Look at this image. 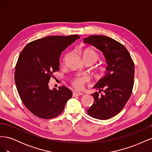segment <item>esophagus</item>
Here are the masks:
<instances>
[{"instance_id": "obj_1", "label": "esophagus", "mask_w": 152, "mask_h": 152, "mask_svg": "<svg viewBox=\"0 0 152 152\" xmlns=\"http://www.w3.org/2000/svg\"><path fill=\"white\" fill-rule=\"evenodd\" d=\"M84 94L82 93H79V92H73V96L75 97V96H82Z\"/></svg>"}]
</instances>
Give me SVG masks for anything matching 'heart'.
<instances>
[{
    "instance_id": "heart-1",
    "label": "heart",
    "mask_w": 152,
    "mask_h": 152,
    "mask_svg": "<svg viewBox=\"0 0 152 152\" xmlns=\"http://www.w3.org/2000/svg\"><path fill=\"white\" fill-rule=\"evenodd\" d=\"M70 53H66L62 59V63H64L67 58H68ZM82 58L86 63H89L93 64L96 63L99 59V54L96 50L92 48H87L84 49L82 52ZM108 70V66L106 64L99 63L97 64L94 67V70L95 75L98 77H103L107 73ZM89 78L88 76L86 75H76L72 78L70 80L71 84L77 90H81L86 83L89 82Z\"/></svg>"
}]
</instances>
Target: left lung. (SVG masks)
<instances>
[{
  "label": "left lung",
  "mask_w": 152,
  "mask_h": 152,
  "mask_svg": "<svg viewBox=\"0 0 152 152\" xmlns=\"http://www.w3.org/2000/svg\"><path fill=\"white\" fill-rule=\"evenodd\" d=\"M84 42L102 51L108 64L105 76L94 87V102L87 110L92 117L107 120L120 113L131 95L134 77V63L127 49L117 40L104 35H90Z\"/></svg>",
  "instance_id": "obj_1"
}]
</instances>
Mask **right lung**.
<instances>
[{"label":"right lung","instance_id":"1","mask_svg":"<svg viewBox=\"0 0 152 152\" xmlns=\"http://www.w3.org/2000/svg\"><path fill=\"white\" fill-rule=\"evenodd\" d=\"M79 38L78 35L48 36L30 42L21 52L15 66V84L23 103L35 116H58L72 98L67 87L50 90L48 84L59 70L61 52Z\"/></svg>","mask_w":152,"mask_h":152}]
</instances>
